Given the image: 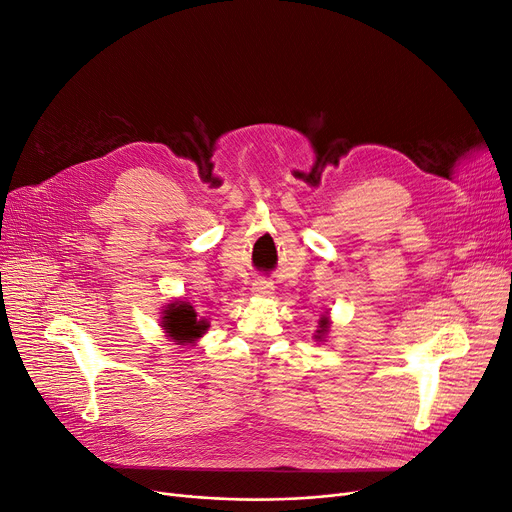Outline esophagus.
Masks as SVG:
<instances>
[{"instance_id":"34e87169","label":"esophagus","mask_w":512,"mask_h":512,"mask_svg":"<svg viewBox=\"0 0 512 512\" xmlns=\"http://www.w3.org/2000/svg\"><path fill=\"white\" fill-rule=\"evenodd\" d=\"M253 293L259 295V297H268V295L274 293V286H272L270 280L259 278V280H255V284H253Z\"/></svg>"}]
</instances>
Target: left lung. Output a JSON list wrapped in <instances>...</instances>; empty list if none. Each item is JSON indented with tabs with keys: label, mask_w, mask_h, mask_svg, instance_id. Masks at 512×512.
<instances>
[{
	"label": "left lung",
	"mask_w": 512,
	"mask_h": 512,
	"mask_svg": "<svg viewBox=\"0 0 512 512\" xmlns=\"http://www.w3.org/2000/svg\"><path fill=\"white\" fill-rule=\"evenodd\" d=\"M326 330H328V320H326V318H322V320H320V330H318V335H324ZM316 339H320V337H316Z\"/></svg>",
	"instance_id": "1"
}]
</instances>
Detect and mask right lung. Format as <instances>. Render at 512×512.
I'll return each mask as SVG.
<instances>
[{
	"mask_svg": "<svg viewBox=\"0 0 512 512\" xmlns=\"http://www.w3.org/2000/svg\"><path fill=\"white\" fill-rule=\"evenodd\" d=\"M163 328L169 332V337L177 343H192L201 335H205L207 324L203 320H196V311L192 305L177 301L165 309Z\"/></svg>",
	"mask_w": 512,
	"mask_h": 512,
	"instance_id": "1",
	"label": "right lung"
}]
</instances>
